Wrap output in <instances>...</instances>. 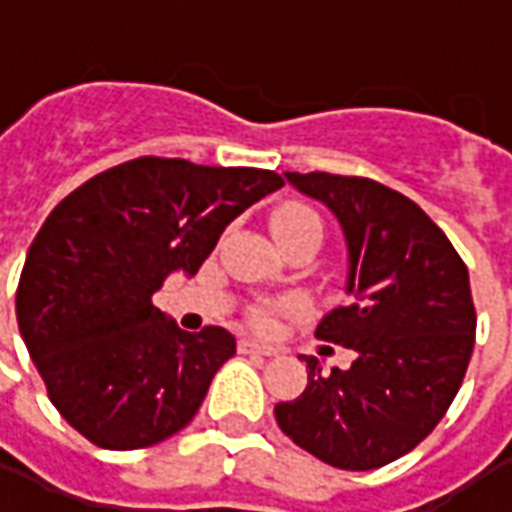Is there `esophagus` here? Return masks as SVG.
Here are the masks:
<instances>
[{"instance_id": "esophagus-1", "label": "esophagus", "mask_w": 512, "mask_h": 512, "mask_svg": "<svg viewBox=\"0 0 512 512\" xmlns=\"http://www.w3.org/2000/svg\"><path fill=\"white\" fill-rule=\"evenodd\" d=\"M241 354H257V356H277V348L274 345L260 343V340H241L238 343Z\"/></svg>"}]
</instances>
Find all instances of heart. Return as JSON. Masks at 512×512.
I'll return each instance as SVG.
<instances>
[{"label": "heart", "instance_id": "obj_1", "mask_svg": "<svg viewBox=\"0 0 512 512\" xmlns=\"http://www.w3.org/2000/svg\"><path fill=\"white\" fill-rule=\"evenodd\" d=\"M271 230H274V235L296 233V230H321V219L304 205H285V208H279L274 213Z\"/></svg>", "mask_w": 512, "mask_h": 512}]
</instances>
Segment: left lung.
<instances>
[{
	"label": "left lung",
	"instance_id": "8db88e82",
	"mask_svg": "<svg viewBox=\"0 0 512 512\" xmlns=\"http://www.w3.org/2000/svg\"><path fill=\"white\" fill-rule=\"evenodd\" d=\"M285 180L340 224L348 304L323 315L318 337L351 348L354 362L326 370L304 356L310 384L274 417L323 463L378 469L414 450L461 389L477 329L469 271L417 202L376 180Z\"/></svg>",
	"mask_w": 512,
	"mask_h": 512
}]
</instances>
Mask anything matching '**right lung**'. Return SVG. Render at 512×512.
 <instances>
[{
  "instance_id": "1",
  "label": "right lung",
  "mask_w": 512,
  "mask_h": 512,
  "mask_svg": "<svg viewBox=\"0 0 512 512\" xmlns=\"http://www.w3.org/2000/svg\"><path fill=\"white\" fill-rule=\"evenodd\" d=\"M285 183L271 169L136 158L95 175L32 241L16 318L51 403L104 450H139L189 425L235 354L222 326L189 334L153 307L194 277L224 227Z\"/></svg>"
}]
</instances>
